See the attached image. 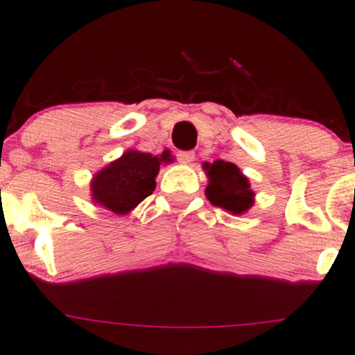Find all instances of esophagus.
<instances>
[{"mask_svg":"<svg viewBox=\"0 0 355 355\" xmlns=\"http://www.w3.org/2000/svg\"><path fill=\"white\" fill-rule=\"evenodd\" d=\"M194 159V153L193 150H181V153H178V161L182 162V164H188Z\"/></svg>","mask_w":355,"mask_h":355,"instance_id":"1","label":"esophagus"}]
</instances>
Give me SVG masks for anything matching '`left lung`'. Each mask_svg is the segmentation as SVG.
I'll return each instance as SVG.
<instances>
[{
    "label": "left lung",
    "mask_w": 355,
    "mask_h": 355,
    "mask_svg": "<svg viewBox=\"0 0 355 355\" xmlns=\"http://www.w3.org/2000/svg\"><path fill=\"white\" fill-rule=\"evenodd\" d=\"M208 176L206 198L211 205L230 211L231 214L246 213L254 202V193L250 189L248 178L234 166L233 162H225L221 159L213 164H202Z\"/></svg>",
    "instance_id": "obj_1"
}]
</instances>
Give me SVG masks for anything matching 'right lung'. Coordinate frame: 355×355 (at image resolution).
<instances>
[{
  "mask_svg": "<svg viewBox=\"0 0 355 355\" xmlns=\"http://www.w3.org/2000/svg\"><path fill=\"white\" fill-rule=\"evenodd\" d=\"M167 157L127 150L92 179V199L115 214H127L156 189L159 166Z\"/></svg>",
  "mask_w": 355,
  "mask_h": 355,
  "instance_id": "obj_1",
  "label": "right lung"
}]
</instances>
